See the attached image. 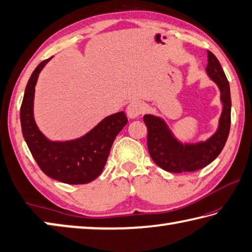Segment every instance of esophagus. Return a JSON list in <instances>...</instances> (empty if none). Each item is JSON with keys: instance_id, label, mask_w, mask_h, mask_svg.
Returning a JSON list of instances; mask_svg holds the SVG:
<instances>
[{"instance_id": "34e87169", "label": "esophagus", "mask_w": 252, "mask_h": 252, "mask_svg": "<svg viewBox=\"0 0 252 252\" xmlns=\"http://www.w3.org/2000/svg\"><path fill=\"white\" fill-rule=\"evenodd\" d=\"M144 111V104L140 101H132L126 106V114L130 119L139 117Z\"/></svg>"}]
</instances>
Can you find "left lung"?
<instances>
[{
    "label": "left lung",
    "instance_id": "8db88e82",
    "mask_svg": "<svg viewBox=\"0 0 252 252\" xmlns=\"http://www.w3.org/2000/svg\"><path fill=\"white\" fill-rule=\"evenodd\" d=\"M207 74L220 90L222 112L219 126L207 141L182 143L173 135L167 123L160 117L146 114L148 127V150L155 163L165 171L173 173L193 172L210 164L222 151L227 142L231 123V96L230 87L222 67L216 55L208 51Z\"/></svg>",
    "mask_w": 252,
    "mask_h": 252
}]
</instances>
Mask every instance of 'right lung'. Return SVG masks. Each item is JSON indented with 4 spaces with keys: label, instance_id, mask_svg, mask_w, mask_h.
I'll return each mask as SVG.
<instances>
[{
    "label": "right lung",
    "instance_id": "1",
    "mask_svg": "<svg viewBox=\"0 0 252 252\" xmlns=\"http://www.w3.org/2000/svg\"><path fill=\"white\" fill-rule=\"evenodd\" d=\"M50 60L35 67L25 88L20 112L22 133L34 160L46 176L67 185H84L101 174L114 139L127 123V118L121 111L104 118L79 139L50 141L39 130L33 116L36 81Z\"/></svg>",
    "mask_w": 252,
    "mask_h": 252
}]
</instances>
